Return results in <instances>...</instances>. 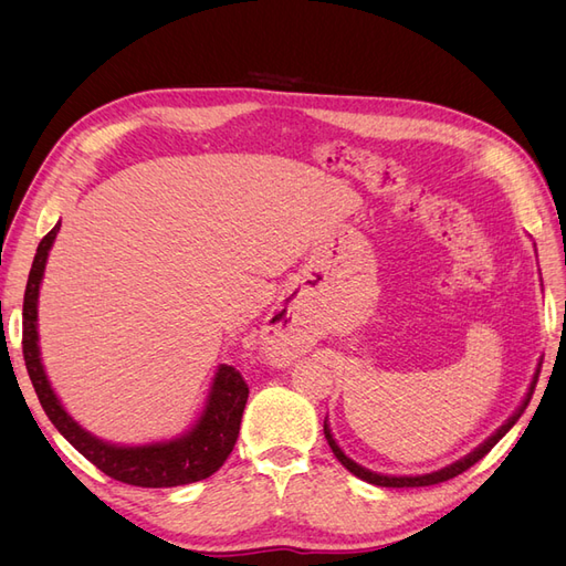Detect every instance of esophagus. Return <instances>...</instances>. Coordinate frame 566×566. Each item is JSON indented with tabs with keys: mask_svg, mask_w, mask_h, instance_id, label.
<instances>
[{
	"mask_svg": "<svg viewBox=\"0 0 566 566\" xmlns=\"http://www.w3.org/2000/svg\"><path fill=\"white\" fill-rule=\"evenodd\" d=\"M283 316H273L271 323L266 325V349L271 352V356H276L279 361H285V358L293 356L297 352V339L295 335H290L287 328L283 325Z\"/></svg>",
	"mask_w": 566,
	"mask_h": 566,
	"instance_id": "34e87169",
	"label": "esophagus"
}]
</instances>
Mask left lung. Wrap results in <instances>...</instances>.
<instances>
[{
  "label": "left lung",
  "instance_id": "left-lung-1",
  "mask_svg": "<svg viewBox=\"0 0 566 566\" xmlns=\"http://www.w3.org/2000/svg\"><path fill=\"white\" fill-rule=\"evenodd\" d=\"M538 373H541V364H538V368H536V375H534V382H531V387H528V394H526V399L522 401V406L517 408V413L512 416L499 432L495 434H491L482 447L479 449H474L470 455H465V458H460L458 462H453V465H449V468H443V470H437V472H430V474H418V476H387V474H378V472H370V470H366V468H361V465H356V462L352 460V458H347L345 453H342V449L337 447L335 443V439H333V434H331V427H328V422H323V432H325V439H328V447L333 449V453H335V458L342 462V465H345L352 474H356L358 479H364V482H368V484H375V486H389V489H403V486H432V484H441V482H449V479H453V476H458V474H462L465 470H470L474 462H479L482 460L495 443H499L505 434H507V430L512 424H515L520 418H522V413H524V408L528 406V401H531V397H534V389H536V382H538Z\"/></svg>",
  "mask_w": 566,
  "mask_h": 566
}]
</instances>
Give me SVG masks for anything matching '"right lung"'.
<instances>
[{"instance_id":"obj_1","label":"right lung","mask_w":566,"mask_h":566,"mask_svg":"<svg viewBox=\"0 0 566 566\" xmlns=\"http://www.w3.org/2000/svg\"><path fill=\"white\" fill-rule=\"evenodd\" d=\"M59 227L61 224L51 229L38 245V254L35 262H32L23 297V358L44 413L84 458L94 462L101 472L123 484L144 489H167L212 476L221 465H224V460L235 447L243 408L250 394L243 375L233 366H219L210 389L208 406H205L202 416L191 432L181 439L148 443V447H113V443L92 437L65 413V408L56 399V394L51 389L40 361L38 295L44 276L46 256L51 245H54Z\"/></svg>"}]
</instances>
